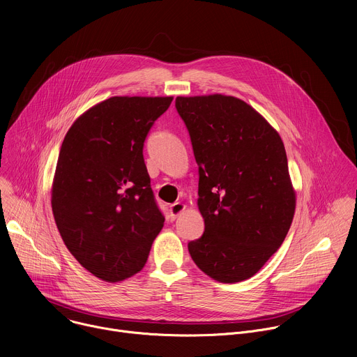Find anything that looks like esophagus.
Listing matches in <instances>:
<instances>
[{
	"label": "esophagus",
	"mask_w": 357,
	"mask_h": 357,
	"mask_svg": "<svg viewBox=\"0 0 357 357\" xmlns=\"http://www.w3.org/2000/svg\"><path fill=\"white\" fill-rule=\"evenodd\" d=\"M185 205L183 203H181V202H176V203H174V205H171L169 206V215H168V218H169V220H175L183 211H185Z\"/></svg>",
	"instance_id": "esophagus-1"
}]
</instances>
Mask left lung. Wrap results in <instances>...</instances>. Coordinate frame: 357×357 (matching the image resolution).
<instances>
[{"label": "left lung", "instance_id": "1", "mask_svg": "<svg viewBox=\"0 0 357 357\" xmlns=\"http://www.w3.org/2000/svg\"><path fill=\"white\" fill-rule=\"evenodd\" d=\"M199 167L205 231L189 241L195 264L219 282L252 277L282 244L295 190L280 134L233 96L176 97Z\"/></svg>", "mask_w": 357, "mask_h": 357}]
</instances>
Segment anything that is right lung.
Wrapping results in <instances>:
<instances>
[{"instance_id":"add662e5","label":"right lung","mask_w":357,"mask_h":357,"mask_svg":"<svg viewBox=\"0 0 357 357\" xmlns=\"http://www.w3.org/2000/svg\"><path fill=\"white\" fill-rule=\"evenodd\" d=\"M172 97H110L69 128L52 183V211L73 257L94 277L137 274L165 218L144 162V141Z\"/></svg>"}]
</instances>
